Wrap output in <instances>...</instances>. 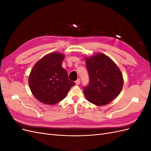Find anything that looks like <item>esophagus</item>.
Segmentation results:
<instances>
[{
    "instance_id": "obj_1",
    "label": "esophagus",
    "mask_w": 151,
    "mask_h": 151,
    "mask_svg": "<svg viewBox=\"0 0 151 151\" xmlns=\"http://www.w3.org/2000/svg\"><path fill=\"white\" fill-rule=\"evenodd\" d=\"M80 83H81V80H80V79H77V80L76 81V84L77 85H79Z\"/></svg>"
}]
</instances>
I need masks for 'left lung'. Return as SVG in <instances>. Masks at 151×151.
Returning <instances> with one entry per match:
<instances>
[{"label": "left lung", "mask_w": 151, "mask_h": 151, "mask_svg": "<svg viewBox=\"0 0 151 151\" xmlns=\"http://www.w3.org/2000/svg\"><path fill=\"white\" fill-rule=\"evenodd\" d=\"M89 84L84 88L86 99L96 106L110 103L120 93L123 86L120 68L106 55L99 53L85 57Z\"/></svg>", "instance_id": "1"}]
</instances>
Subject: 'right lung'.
<instances>
[{
	"mask_svg": "<svg viewBox=\"0 0 151 151\" xmlns=\"http://www.w3.org/2000/svg\"><path fill=\"white\" fill-rule=\"evenodd\" d=\"M65 56L52 52L36 62L29 76L32 94L43 103L54 105L64 99L76 84L68 79L67 72L62 66Z\"/></svg>",
	"mask_w": 151,
	"mask_h": 151,
	"instance_id": "right-lung-1",
	"label": "right lung"
}]
</instances>
